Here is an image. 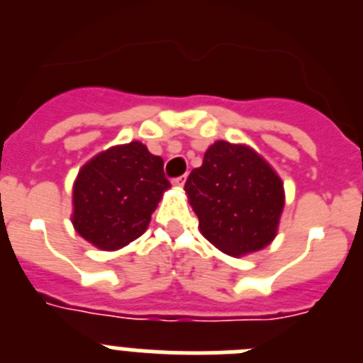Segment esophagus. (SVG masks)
<instances>
[{
  "mask_svg": "<svg viewBox=\"0 0 363 363\" xmlns=\"http://www.w3.org/2000/svg\"><path fill=\"white\" fill-rule=\"evenodd\" d=\"M185 182H187V176H178V178L172 179V185H174L176 189H182L185 185Z\"/></svg>",
  "mask_w": 363,
  "mask_h": 363,
  "instance_id": "34e87169",
  "label": "esophagus"
}]
</instances>
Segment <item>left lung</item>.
<instances>
[{"instance_id":"1","label":"left lung","mask_w":363,"mask_h":363,"mask_svg":"<svg viewBox=\"0 0 363 363\" xmlns=\"http://www.w3.org/2000/svg\"><path fill=\"white\" fill-rule=\"evenodd\" d=\"M185 194L200 233L225 255L238 258L262 251L278 234L284 182L245 143L214 142L201 167L189 174Z\"/></svg>"}]
</instances>
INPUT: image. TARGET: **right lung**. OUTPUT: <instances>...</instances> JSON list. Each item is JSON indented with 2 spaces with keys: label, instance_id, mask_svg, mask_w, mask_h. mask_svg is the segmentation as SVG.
I'll use <instances>...</instances> for the list:
<instances>
[{
  "label": "right lung",
  "instance_id": "obj_1",
  "mask_svg": "<svg viewBox=\"0 0 363 363\" xmlns=\"http://www.w3.org/2000/svg\"><path fill=\"white\" fill-rule=\"evenodd\" d=\"M167 189L163 160L147 145H114L79 169L70 221L83 240L101 251H118L145 233Z\"/></svg>",
  "mask_w": 363,
  "mask_h": 363
}]
</instances>
